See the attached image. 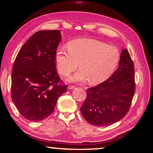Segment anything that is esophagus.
Wrapping results in <instances>:
<instances>
[{
    "mask_svg": "<svg viewBox=\"0 0 153 153\" xmlns=\"http://www.w3.org/2000/svg\"><path fill=\"white\" fill-rule=\"evenodd\" d=\"M76 88V86H74V85H69L68 86V89H69V90L74 89V88Z\"/></svg>",
    "mask_w": 153,
    "mask_h": 153,
    "instance_id": "34e87169",
    "label": "esophagus"
}]
</instances>
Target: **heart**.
<instances>
[{
    "label": "heart",
    "mask_w": 153,
    "mask_h": 153,
    "mask_svg": "<svg viewBox=\"0 0 153 153\" xmlns=\"http://www.w3.org/2000/svg\"><path fill=\"white\" fill-rule=\"evenodd\" d=\"M120 53L115 46L92 38H79L59 47L55 61L59 74L66 76L78 67L80 70L69 77L72 82L88 79L91 84L108 79L119 63Z\"/></svg>",
    "instance_id": "1"
}]
</instances>
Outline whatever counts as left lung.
I'll return each instance as SVG.
<instances>
[{
    "label": "left lung",
    "instance_id": "8db88e82",
    "mask_svg": "<svg viewBox=\"0 0 153 153\" xmlns=\"http://www.w3.org/2000/svg\"><path fill=\"white\" fill-rule=\"evenodd\" d=\"M134 93V66L126 48L121 51L119 67L112 76L87 90V97L80 111L85 120L93 126L111 125L128 112Z\"/></svg>",
    "mask_w": 153,
    "mask_h": 153
}]
</instances>
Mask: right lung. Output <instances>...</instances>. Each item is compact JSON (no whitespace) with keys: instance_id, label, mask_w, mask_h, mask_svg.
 Segmentation results:
<instances>
[{"instance_id":"obj_1","label":"right lung","mask_w":153,"mask_h":153,"mask_svg":"<svg viewBox=\"0 0 153 153\" xmlns=\"http://www.w3.org/2000/svg\"><path fill=\"white\" fill-rule=\"evenodd\" d=\"M61 40L59 30L38 31L18 53L11 73V98L21 115L40 121L53 112L67 91L56 71L55 54Z\"/></svg>"}]
</instances>
